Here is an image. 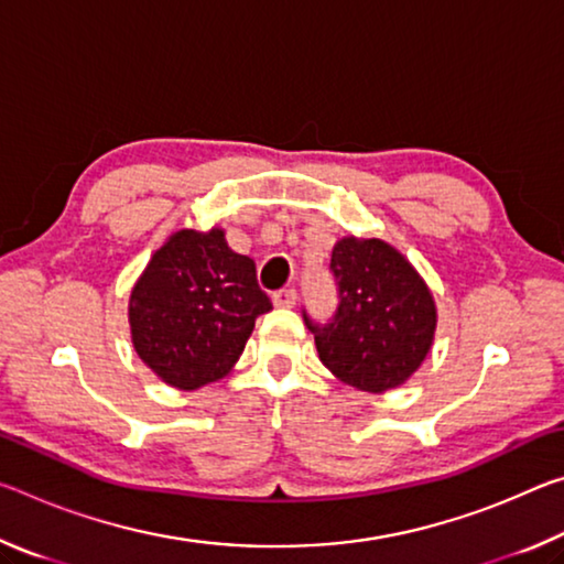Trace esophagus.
Masks as SVG:
<instances>
[{"instance_id": "34e87169", "label": "esophagus", "mask_w": 564, "mask_h": 564, "mask_svg": "<svg viewBox=\"0 0 564 564\" xmlns=\"http://www.w3.org/2000/svg\"><path fill=\"white\" fill-rule=\"evenodd\" d=\"M295 301H299V295H295L293 289H283L279 293H273V305H275V308H293Z\"/></svg>"}]
</instances>
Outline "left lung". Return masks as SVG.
I'll use <instances>...</instances> for the list:
<instances>
[{
  "label": "left lung",
  "mask_w": 564,
  "mask_h": 564,
  "mask_svg": "<svg viewBox=\"0 0 564 564\" xmlns=\"http://www.w3.org/2000/svg\"><path fill=\"white\" fill-rule=\"evenodd\" d=\"M330 269L340 303L328 326H305L318 358L343 383L362 393L403 386L423 366L437 328L435 299L423 275L383 238L343 236Z\"/></svg>",
  "instance_id": "obj_1"
}]
</instances>
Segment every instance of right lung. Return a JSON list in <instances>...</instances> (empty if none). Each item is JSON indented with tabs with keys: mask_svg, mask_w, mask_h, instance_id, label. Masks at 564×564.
<instances>
[{
	"mask_svg": "<svg viewBox=\"0 0 564 564\" xmlns=\"http://www.w3.org/2000/svg\"><path fill=\"white\" fill-rule=\"evenodd\" d=\"M271 301L256 263L224 228H181L151 256L129 295L131 343L166 386L198 390L226 378Z\"/></svg>",
	"mask_w": 564,
	"mask_h": 564,
	"instance_id": "obj_1",
	"label": "right lung"
}]
</instances>
